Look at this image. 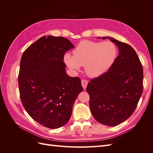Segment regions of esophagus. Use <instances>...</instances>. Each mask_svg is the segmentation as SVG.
<instances>
[{"label": "esophagus", "instance_id": "obj_1", "mask_svg": "<svg viewBox=\"0 0 153 153\" xmlns=\"http://www.w3.org/2000/svg\"><path fill=\"white\" fill-rule=\"evenodd\" d=\"M81 83H82V85L83 88H84V89H85L87 87V85L88 84V81L85 79H82L81 81Z\"/></svg>", "mask_w": 153, "mask_h": 153}]
</instances>
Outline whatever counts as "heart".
<instances>
[{"label": "heart", "instance_id": "1", "mask_svg": "<svg viewBox=\"0 0 153 153\" xmlns=\"http://www.w3.org/2000/svg\"><path fill=\"white\" fill-rule=\"evenodd\" d=\"M117 50L110 41H82L73 50V56L66 53L64 60L74 71L85 66L88 75L96 77L103 75L112 66L117 56Z\"/></svg>", "mask_w": 153, "mask_h": 153}]
</instances>
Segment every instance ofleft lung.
<instances>
[{"mask_svg":"<svg viewBox=\"0 0 153 153\" xmlns=\"http://www.w3.org/2000/svg\"><path fill=\"white\" fill-rule=\"evenodd\" d=\"M119 55L108 70L92 78L86 90L91 112L97 121L114 126L126 121L136 109L143 92V68L130 45L110 37Z\"/></svg>","mask_w":153,"mask_h":153,"instance_id":"left-lung-1","label":"left lung"}]
</instances>
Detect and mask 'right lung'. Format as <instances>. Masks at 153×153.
Listing matches in <instances>:
<instances>
[{"mask_svg":"<svg viewBox=\"0 0 153 153\" xmlns=\"http://www.w3.org/2000/svg\"><path fill=\"white\" fill-rule=\"evenodd\" d=\"M73 48L63 37L45 36L29 46L21 59L18 87L22 105L32 119L50 129L69 121L83 91L80 78L69 76L63 62L64 54Z\"/></svg>","mask_w":153,"mask_h":153,"instance_id":"right-lung-1","label":"right lung"}]
</instances>
